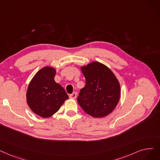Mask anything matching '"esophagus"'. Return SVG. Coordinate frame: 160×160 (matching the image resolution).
Here are the masks:
<instances>
[{"label": "esophagus", "mask_w": 160, "mask_h": 160, "mask_svg": "<svg viewBox=\"0 0 160 160\" xmlns=\"http://www.w3.org/2000/svg\"><path fill=\"white\" fill-rule=\"evenodd\" d=\"M69 97H70L71 99H76V97H77V93H76V92H73L72 94L70 95V96H69Z\"/></svg>", "instance_id": "34e87169"}]
</instances>
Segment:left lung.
<instances>
[{
  "instance_id": "left-lung-1",
  "label": "left lung",
  "mask_w": 160,
  "mask_h": 160,
  "mask_svg": "<svg viewBox=\"0 0 160 160\" xmlns=\"http://www.w3.org/2000/svg\"><path fill=\"white\" fill-rule=\"evenodd\" d=\"M86 86L80 89L77 101L85 112L94 118L112 112L120 98V85L106 65L95 61L81 67Z\"/></svg>"
}]
</instances>
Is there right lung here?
Segmentation results:
<instances>
[{"label":"right lung","instance_id":"add662e5","mask_svg":"<svg viewBox=\"0 0 160 160\" xmlns=\"http://www.w3.org/2000/svg\"><path fill=\"white\" fill-rule=\"evenodd\" d=\"M56 71L44 67L30 82L27 91V102L34 113L49 118L58 112L68 96L63 88L55 82Z\"/></svg>","mask_w":160,"mask_h":160}]
</instances>
